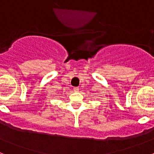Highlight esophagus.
<instances>
[{"instance_id": "obj_1", "label": "esophagus", "mask_w": 154, "mask_h": 154, "mask_svg": "<svg viewBox=\"0 0 154 154\" xmlns=\"http://www.w3.org/2000/svg\"><path fill=\"white\" fill-rule=\"evenodd\" d=\"M73 90H74V92H79V87H75Z\"/></svg>"}]
</instances>
